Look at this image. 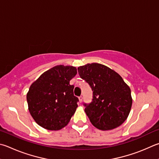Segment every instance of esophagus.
Instances as JSON below:
<instances>
[{
    "label": "esophagus",
    "instance_id": "obj_1",
    "mask_svg": "<svg viewBox=\"0 0 159 159\" xmlns=\"http://www.w3.org/2000/svg\"><path fill=\"white\" fill-rule=\"evenodd\" d=\"M79 102L81 103L82 101H83V97H82L81 96L79 97Z\"/></svg>",
    "mask_w": 159,
    "mask_h": 159
}]
</instances>
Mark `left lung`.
Returning a JSON list of instances; mask_svg holds the SVG:
<instances>
[{
	"label": "left lung",
	"instance_id": "left-lung-1",
	"mask_svg": "<svg viewBox=\"0 0 159 159\" xmlns=\"http://www.w3.org/2000/svg\"><path fill=\"white\" fill-rule=\"evenodd\" d=\"M78 71L93 91L92 102L84 104L92 125L108 131L122 125L131 111L133 99L131 89L120 75L99 63L80 66Z\"/></svg>",
	"mask_w": 159,
	"mask_h": 159
}]
</instances>
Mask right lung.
I'll list each match as a JSON object with an SVG mask.
<instances>
[{
  "label": "right lung",
  "mask_w": 159,
  "mask_h": 159,
  "mask_svg": "<svg viewBox=\"0 0 159 159\" xmlns=\"http://www.w3.org/2000/svg\"><path fill=\"white\" fill-rule=\"evenodd\" d=\"M76 74L77 69L73 66L57 65L32 83L26 99L37 125L50 131H58L68 125L79 102L74 95V85L70 84Z\"/></svg>",
  "instance_id": "1"
}]
</instances>
